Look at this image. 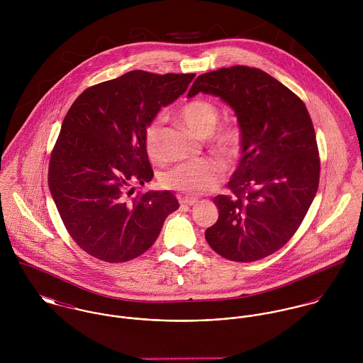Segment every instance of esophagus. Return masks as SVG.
Instances as JSON below:
<instances>
[{
	"mask_svg": "<svg viewBox=\"0 0 363 363\" xmlns=\"http://www.w3.org/2000/svg\"><path fill=\"white\" fill-rule=\"evenodd\" d=\"M180 206L183 207H191V206H196L199 203L197 199H180Z\"/></svg>",
	"mask_w": 363,
	"mask_h": 363,
	"instance_id": "obj_1",
	"label": "esophagus"
}]
</instances>
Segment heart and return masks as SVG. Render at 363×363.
<instances>
[{
	"label": "heart",
	"instance_id": "obj_1",
	"mask_svg": "<svg viewBox=\"0 0 363 363\" xmlns=\"http://www.w3.org/2000/svg\"><path fill=\"white\" fill-rule=\"evenodd\" d=\"M182 121L197 135H211L212 150L228 160L239 155L242 145V133L236 125H225L216 130L219 123V110L206 99H194L179 110ZM162 121L159 117L148 123L144 131V143L151 157L160 155ZM223 166L215 159H199L180 163L160 177L164 189L179 191L186 196H203L212 191L223 177Z\"/></svg>",
	"mask_w": 363,
	"mask_h": 363
}]
</instances>
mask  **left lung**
<instances>
[{"label":"left lung","mask_w":363,"mask_h":363,"mask_svg":"<svg viewBox=\"0 0 363 363\" xmlns=\"http://www.w3.org/2000/svg\"><path fill=\"white\" fill-rule=\"evenodd\" d=\"M229 104L242 133V156L216 196L219 216L206 230L223 259L250 262L279 250L294 236L317 193L320 159L305 104L259 68L235 65L200 75L189 91Z\"/></svg>","instance_id":"1"}]
</instances>
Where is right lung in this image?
<instances>
[{
	"label": "right lung",
	"mask_w": 363,
	"mask_h": 363,
	"mask_svg": "<svg viewBox=\"0 0 363 363\" xmlns=\"http://www.w3.org/2000/svg\"><path fill=\"white\" fill-rule=\"evenodd\" d=\"M194 77L130 71L84 91L64 117L49 187L68 233L92 257L124 262L141 256L179 208L169 190L130 196L133 184L154 177L144 143L148 123Z\"/></svg>",
	"instance_id": "1"
}]
</instances>
